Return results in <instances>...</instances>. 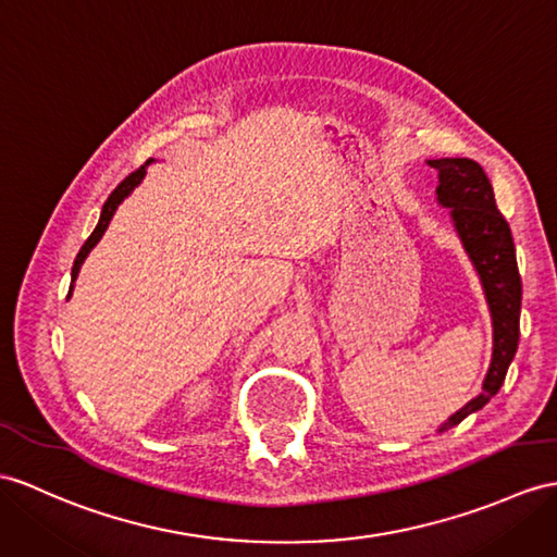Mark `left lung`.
Masks as SVG:
<instances>
[{"label":"left lung","mask_w":557,"mask_h":557,"mask_svg":"<svg viewBox=\"0 0 557 557\" xmlns=\"http://www.w3.org/2000/svg\"><path fill=\"white\" fill-rule=\"evenodd\" d=\"M428 162L440 172L437 198L442 206L451 208L458 236L482 278L494 319V357L490 373L484 377L482 395L446 420L440 428V432H444L458 425L472 411H480L504 385L520 341L522 281L518 260H515L510 226L496 208L494 188L486 172L468 158H440Z\"/></svg>","instance_id":"1"}]
</instances>
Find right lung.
Here are the masks:
<instances>
[{
	"mask_svg": "<svg viewBox=\"0 0 557 557\" xmlns=\"http://www.w3.org/2000/svg\"><path fill=\"white\" fill-rule=\"evenodd\" d=\"M148 165V162H146ZM146 165H141L139 170H134L129 176H125V180H122L117 186H115V191L108 196V200L103 202V210H101V220H99V224H97V228H94L91 232V236L85 240V246L79 248V252H77V257H75V264H73V281L77 278V274H79V267H83V262H85V257L89 255V250L97 246L99 243V238L106 234V228H108V224H111V220H113V212L117 210V206H120V200L125 198L134 186H137L141 180H144V174H146ZM71 290H73V286H71ZM71 295V293H67Z\"/></svg>",
	"mask_w": 557,
	"mask_h": 557,
	"instance_id": "obj_1",
	"label": "right lung"
}]
</instances>
